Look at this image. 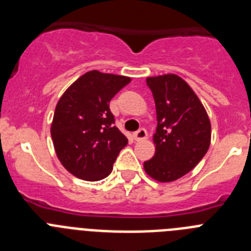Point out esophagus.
Instances as JSON below:
<instances>
[{
	"instance_id": "34e87169",
	"label": "esophagus",
	"mask_w": 251,
	"mask_h": 251,
	"mask_svg": "<svg viewBox=\"0 0 251 251\" xmlns=\"http://www.w3.org/2000/svg\"><path fill=\"white\" fill-rule=\"evenodd\" d=\"M147 130L145 129V128H141V129H138L137 132L133 133V138H134V141L139 142V141H143V139L147 138Z\"/></svg>"
}]
</instances>
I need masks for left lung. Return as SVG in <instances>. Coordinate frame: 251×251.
I'll return each mask as SVG.
<instances>
[{
    "mask_svg": "<svg viewBox=\"0 0 251 251\" xmlns=\"http://www.w3.org/2000/svg\"><path fill=\"white\" fill-rule=\"evenodd\" d=\"M147 85L156 103V153L146 161V174L158 182H172L194 170L211 142V123L191 86L176 74L150 76Z\"/></svg>",
    "mask_w": 251,
    "mask_h": 251,
    "instance_id": "8db88e82",
    "label": "left lung"
}]
</instances>
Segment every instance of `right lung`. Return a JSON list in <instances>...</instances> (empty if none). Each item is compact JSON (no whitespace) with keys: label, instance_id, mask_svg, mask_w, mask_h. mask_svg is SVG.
Segmentation results:
<instances>
[{"label":"right lung","instance_id":"add662e5","mask_svg":"<svg viewBox=\"0 0 251 251\" xmlns=\"http://www.w3.org/2000/svg\"><path fill=\"white\" fill-rule=\"evenodd\" d=\"M129 83L128 76L92 70L75 80L57 101L51 138L61 165L77 178H105L127 146V137L114 126L109 103Z\"/></svg>","mask_w":251,"mask_h":251}]
</instances>
